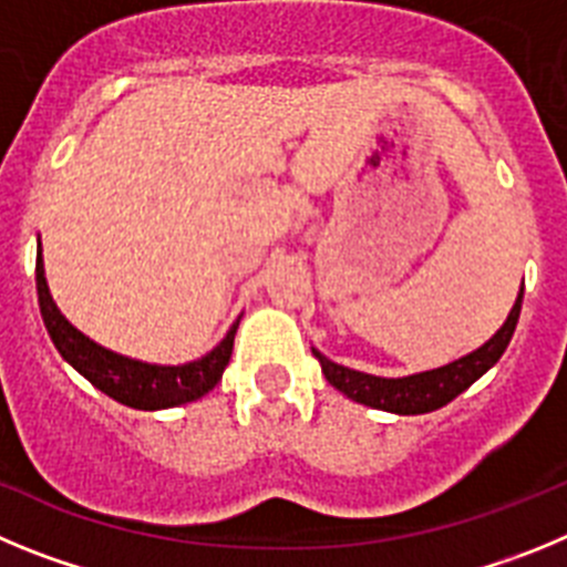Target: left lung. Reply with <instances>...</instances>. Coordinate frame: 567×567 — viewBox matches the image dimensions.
<instances>
[{
    "mask_svg": "<svg viewBox=\"0 0 567 567\" xmlns=\"http://www.w3.org/2000/svg\"><path fill=\"white\" fill-rule=\"evenodd\" d=\"M519 308H523V290H519L517 302H514L512 313H508L506 324L492 336L483 347H477L474 353L463 355V359L452 361L437 370L417 372V375H406V379H381V375H367V372L350 370L336 361L324 359L319 350L313 355L319 359L324 379L344 392L347 398H353L359 404L372 406V410L395 412V415H423V412L441 410L452 398L461 395L463 390L481 379L483 372L492 370L499 361V355L506 353L508 341H512L514 328H517Z\"/></svg>",
    "mask_w": 567,
    "mask_h": 567,
    "instance_id": "left-lung-1",
    "label": "left lung"
}]
</instances>
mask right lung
I'll use <instances>...</instances> for the list:
<instances>
[{"label": "right lung", "mask_w": 567, "mask_h": 567, "mask_svg": "<svg viewBox=\"0 0 567 567\" xmlns=\"http://www.w3.org/2000/svg\"><path fill=\"white\" fill-rule=\"evenodd\" d=\"M35 290H39V308H42L44 328H48L55 350L90 384L99 386L110 398H115L118 404L132 406V410H169V406L197 401V398H203L208 390L217 386L228 359H231L234 333H237L239 321H234L226 339L214 347L212 353L177 367L146 364V361L126 359V355L112 353L106 347L95 344L81 330H75L61 316V310L55 308L53 296L48 290V279H44L42 246H39V254H35Z\"/></svg>", "instance_id": "right-lung-1"}]
</instances>
